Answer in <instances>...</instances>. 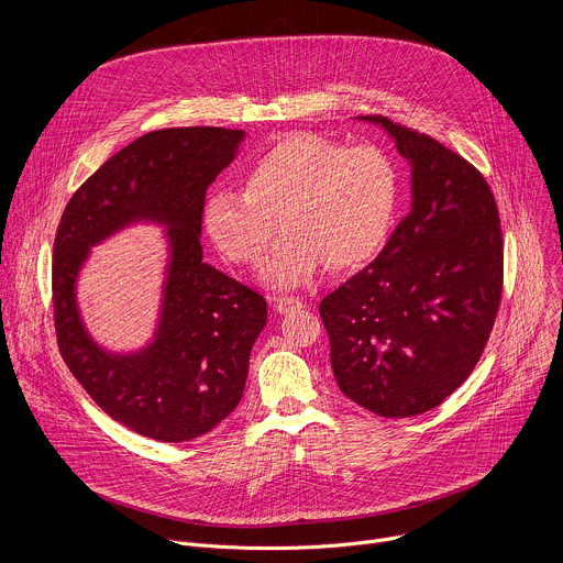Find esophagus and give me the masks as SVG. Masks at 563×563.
<instances>
[{
	"label": "esophagus",
	"mask_w": 563,
	"mask_h": 563,
	"mask_svg": "<svg viewBox=\"0 0 563 563\" xmlns=\"http://www.w3.org/2000/svg\"><path fill=\"white\" fill-rule=\"evenodd\" d=\"M274 302H276V311L278 313H289L294 309H302L305 307V302L300 298H296V296H278V298H274Z\"/></svg>",
	"instance_id": "1"
}]
</instances>
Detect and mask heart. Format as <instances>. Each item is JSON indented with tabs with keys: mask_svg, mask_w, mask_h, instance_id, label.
<instances>
[{
	"mask_svg": "<svg viewBox=\"0 0 563 563\" xmlns=\"http://www.w3.org/2000/svg\"><path fill=\"white\" fill-rule=\"evenodd\" d=\"M396 200L398 174L383 148L300 131L254 159L245 191H211L202 224L233 263L258 261L280 224L285 235L256 276L269 289L291 291L309 285L328 261L336 269L369 261L389 231Z\"/></svg>",
	"mask_w": 563,
	"mask_h": 563,
	"instance_id": "1",
	"label": "heart"
}]
</instances>
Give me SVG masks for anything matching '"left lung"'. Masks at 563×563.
<instances>
[{
  "instance_id": "8db88e82",
  "label": "left lung",
  "mask_w": 563,
  "mask_h": 563,
  "mask_svg": "<svg viewBox=\"0 0 563 563\" xmlns=\"http://www.w3.org/2000/svg\"><path fill=\"white\" fill-rule=\"evenodd\" d=\"M410 165V213L363 272L320 302L341 391L378 417H417L470 376L504 285L495 196L467 159L380 115Z\"/></svg>"
}]
</instances>
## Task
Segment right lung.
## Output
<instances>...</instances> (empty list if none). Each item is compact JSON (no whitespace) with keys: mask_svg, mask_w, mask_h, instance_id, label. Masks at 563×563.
I'll return each instance as SVG.
<instances>
[{"mask_svg":"<svg viewBox=\"0 0 563 563\" xmlns=\"http://www.w3.org/2000/svg\"><path fill=\"white\" fill-rule=\"evenodd\" d=\"M245 131L218 126L144 133L68 200L53 247V311L64 363L124 428L180 443L207 434L240 404L267 300L202 261L207 187L233 163ZM133 223L166 231L168 261L152 339L113 353L88 332L76 280L90 250Z\"/></svg>","mask_w":563,"mask_h":563,"instance_id":"right-lung-1","label":"right lung"}]
</instances>
